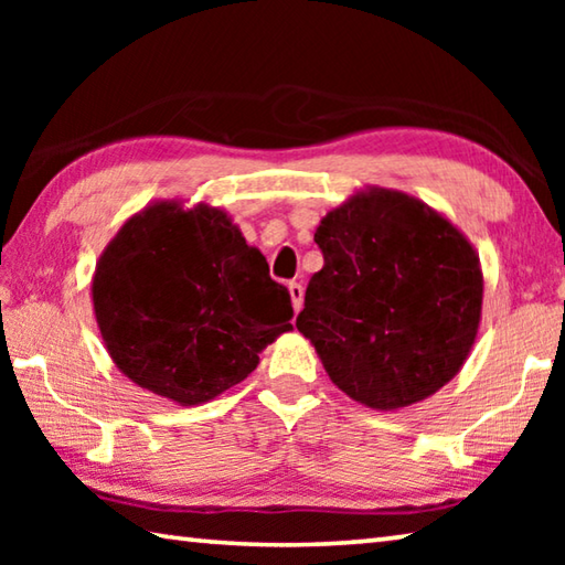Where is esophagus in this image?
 <instances>
[{"instance_id": "34e87169", "label": "esophagus", "mask_w": 565, "mask_h": 565, "mask_svg": "<svg viewBox=\"0 0 565 565\" xmlns=\"http://www.w3.org/2000/svg\"><path fill=\"white\" fill-rule=\"evenodd\" d=\"M289 294H291V306H294V311L299 313V311H301V306H303V286H301L299 281H291V284H289Z\"/></svg>"}]
</instances>
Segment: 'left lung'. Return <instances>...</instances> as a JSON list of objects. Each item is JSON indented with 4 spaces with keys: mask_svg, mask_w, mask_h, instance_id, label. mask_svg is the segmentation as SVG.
I'll return each instance as SVG.
<instances>
[{
    "mask_svg": "<svg viewBox=\"0 0 565 565\" xmlns=\"http://www.w3.org/2000/svg\"><path fill=\"white\" fill-rule=\"evenodd\" d=\"M323 269L306 286L296 329L329 379L376 411L446 386L481 323L483 274L473 244L428 204L366 186L321 218Z\"/></svg>",
    "mask_w": 565,
    "mask_h": 565,
    "instance_id": "left-lung-1",
    "label": "left lung"
}]
</instances>
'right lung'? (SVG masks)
Here are the masks:
<instances>
[{
  "label": "right lung",
  "mask_w": 565,
  "mask_h": 565,
  "mask_svg": "<svg viewBox=\"0 0 565 565\" xmlns=\"http://www.w3.org/2000/svg\"><path fill=\"white\" fill-rule=\"evenodd\" d=\"M92 301L121 374L179 406L242 384L294 329L289 291L232 216L174 199L127 218L99 256Z\"/></svg>",
  "instance_id": "obj_1"
}]
</instances>
